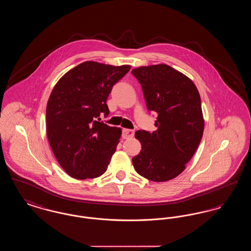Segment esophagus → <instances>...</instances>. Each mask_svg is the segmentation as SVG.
I'll return each instance as SVG.
<instances>
[{"label": "esophagus", "mask_w": 251, "mask_h": 251, "mask_svg": "<svg viewBox=\"0 0 251 251\" xmlns=\"http://www.w3.org/2000/svg\"><path fill=\"white\" fill-rule=\"evenodd\" d=\"M134 135V131L133 130H129V129H123L122 130V137L124 139L131 138Z\"/></svg>", "instance_id": "esophagus-1"}]
</instances>
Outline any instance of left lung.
<instances>
[{
	"label": "left lung",
	"instance_id": "8db88e82",
	"mask_svg": "<svg viewBox=\"0 0 251 251\" xmlns=\"http://www.w3.org/2000/svg\"><path fill=\"white\" fill-rule=\"evenodd\" d=\"M131 73L142 86L149 111L158 114L156 131L134 134L142 150L132 158L133 167L152 181L174 179L185 169L202 138L199 90L186 75L165 64L139 67Z\"/></svg>",
	"mask_w": 251,
	"mask_h": 251
}]
</instances>
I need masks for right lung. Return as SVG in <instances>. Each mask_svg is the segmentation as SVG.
Segmentation results:
<instances>
[{"instance_id":"right-lung-1","label":"right lung","mask_w":251,"mask_h":251,"mask_svg":"<svg viewBox=\"0 0 251 251\" xmlns=\"http://www.w3.org/2000/svg\"><path fill=\"white\" fill-rule=\"evenodd\" d=\"M131 66L86 61L60 78L46 108L47 137L62 168L74 179H94L106 170L121 129L100 122L109 115L113 85Z\"/></svg>"}]
</instances>
